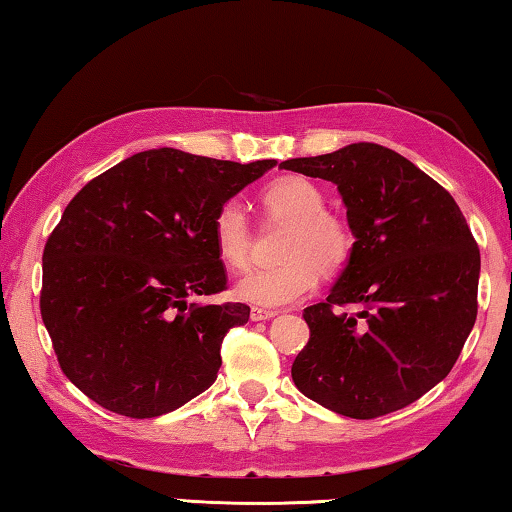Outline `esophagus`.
Listing matches in <instances>:
<instances>
[{
	"label": "esophagus",
	"instance_id": "obj_1",
	"mask_svg": "<svg viewBox=\"0 0 512 512\" xmlns=\"http://www.w3.org/2000/svg\"><path fill=\"white\" fill-rule=\"evenodd\" d=\"M277 316V311L275 309H266V307H253L250 309V320H271V318H275Z\"/></svg>",
	"mask_w": 512,
	"mask_h": 512
}]
</instances>
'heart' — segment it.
I'll return each mask as SVG.
<instances>
[{"mask_svg":"<svg viewBox=\"0 0 512 512\" xmlns=\"http://www.w3.org/2000/svg\"><path fill=\"white\" fill-rule=\"evenodd\" d=\"M262 203L275 219L293 223L277 266L253 268L235 284V296L262 307L291 305L318 287L325 271H339L352 255L354 239L348 225L325 212V194L300 176L273 180ZM212 237L216 253L230 268H244L250 257V228L239 201H225L214 214Z\"/></svg>","mask_w":512,"mask_h":512,"instance_id":"obj_1","label":"heart"}]
</instances>
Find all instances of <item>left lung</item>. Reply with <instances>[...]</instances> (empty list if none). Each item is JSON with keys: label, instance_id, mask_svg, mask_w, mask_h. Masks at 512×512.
Returning a JSON list of instances; mask_svg holds the SVG:
<instances>
[{"label": "left lung", "instance_id": "left-lung-1", "mask_svg": "<svg viewBox=\"0 0 512 512\" xmlns=\"http://www.w3.org/2000/svg\"><path fill=\"white\" fill-rule=\"evenodd\" d=\"M282 169L334 183L354 248L325 302L305 309L298 391L370 420L443 381L476 320L481 255L452 194L386 146L359 142ZM363 304L352 317L334 306Z\"/></svg>", "mask_w": 512, "mask_h": 512}]
</instances>
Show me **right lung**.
Returning <instances> with one entry per match:
<instances>
[{
	"label": "right lung",
	"instance_id": "add662e5",
	"mask_svg": "<svg viewBox=\"0 0 512 512\" xmlns=\"http://www.w3.org/2000/svg\"><path fill=\"white\" fill-rule=\"evenodd\" d=\"M275 160L248 164L151 149L90 180L42 253V323L72 384L112 413L158 418L201 395L221 343L248 323L225 289L212 221Z\"/></svg>",
	"mask_w": 512,
	"mask_h": 512
}]
</instances>
